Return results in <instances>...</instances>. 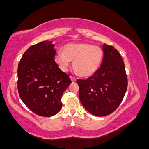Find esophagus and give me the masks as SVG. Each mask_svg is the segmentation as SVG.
Listing matches in <instances>:
<instances>
[{
  "instance_id": "obj_1",
  "label": "esophagus",
  "mask_w": 149,
  "mask_h": 149,
  "mask_svg": "<svg viewBox=\"0 0 149 149\" xmlns=\"http://www.w3.org/2000/svg\"><path fill=\"white\" fill-rule=\"evenodd\" d=\"M70 78H71V80H72L73 82L76 81V78H75V77H73V76H70Z\"/></svg>"
}]
</instances>
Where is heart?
Returning a JSON list of instances; mask_svg holds the SVG:
<instances>
[{
    "label": "heart",
    "instance_id": "b5f03b06",
    "mask_svg": "<svg viewBox=\"0 0 149 149\" xmlns=\"http://www.w3.org/2000/svg\"><path fill=\"white\" fill-rule=\"evenodd\" d=\"M103 59V51L100 47L85 42H71L63 47V53L54 57V61L64 72L69 70L73 60L74 69L82 76H90L100 68Z\"/></svg>",
    "mask_w": 149,
    "mask_h": 149
}]
</instances>
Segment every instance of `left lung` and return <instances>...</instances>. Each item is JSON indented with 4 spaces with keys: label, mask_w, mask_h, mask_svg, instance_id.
<instances>
[{
    "label": "left lung",
    "mask_w": 149,
    "mask_h": 149,
    "mask_svg": "<svg viewBox=\"0 0 149 149\" xmlns=\"http://www.w3.org/2000/svg\"><path fill=\"white\" fill-rule=\"evenodd\" d=\"M102 47L104 57L100 69L86 80H77L80 102L96 116L112 113L123 100L127 88L125 67L118 51L107 44Z\"/></svg>",
    "instance_id": "8db88e82"
}]
</instances>
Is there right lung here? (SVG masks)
Here are the masks:
<instances>
[{
	"label": "right lung",
	"mask_w": 149,
	"mask_h": 149,
	"mask_svg": "<svg viewBox=\"0 0 149 149\" xmlns=\"http://www.w3.org/2000/svg\"><path fill=\"white\" fill-rule=\"evenodd\" d=\"M52 41L31 45L24 53L18 65L17 88L22 102L37 115L49 117L62 107L61 98L71 84L69 76L54 61Z\"/></svg>",
	"instance_id": "right-lung-1"
}]
</instances>
